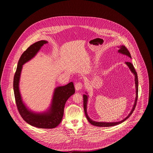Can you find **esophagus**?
Instances as JSON below:
<instances>
[{"instance_id":"34e87169","label":"esophagus","mask_w":153,"mask_h":153,"mask_svg":"<svg viewBox=\"0 0 153 153\" xmlns=\"http://www.w3.org/2000/svg\"><path fill=\"white\" fill-rule=\"evenodd\" d=\"M75 89H76V91L81 90V89H82V88H83V84H82V83H81V82H77V83L75 84Z\"/></svg>"}]
</instances>
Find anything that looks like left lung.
Returning <instances> with one entry per match:
<instances>
[{
    "label": "left lung",
    "instance_id": "1",
    "mask_svg": "<svg viewBox=\"0 0 153 153\" xmlns=\"http://www.w3.org/2000/svg\"><path fill=\"white\" fill-rule=\"evenodd\" d=\"M118 52L121 53L123 54L126 55L128 56H129L130 58H131V54L129 52V51L128 50V49L124 45H122L120 47V49L118 50ZM126 64L127 65V66L129 67V68L130 69L131 72L134 74L135 75V87H136V98H135V103L134 105V107L132 108V109L131 110V112L130 113V114L123 120L120 121V122H116V123H102V122H95L94 121L92 120H91L89 117L88 116L87 113V103L88 97L86 95H84L83 98H84V109L85 111V114L86 115V117L87 118L88 121L93 126H97V127H112V126H114L116 125H118L119 124L122 123L123 122H124V121H126L128 118H129V117H130L132 113L133 112L134 110L135 109V107H136V104H137V99H138V76H137V72L135 70V68L134 67L133 65L131 64L130 62H126Z\"/></svg>",
    "mask_w": 153,
    "mask_h": 153
}]
</instances>
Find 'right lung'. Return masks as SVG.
I'll return each mask as SVG.
<instances>
[{
	"instance_id": "add662e5",
	"label": "right lung",
	"mask_w": 153,
	"mask_h": 153,
	"mask_svg": "<svg viewBox=\"0 0 153 153\" xmlns=\"http://www.w3.org/2000/svg\"><path fill=\"white\" fill-rule=\"evenodd\" d=\"M48 42L40 41L31 45L23 53L18 61L17 69L14 75L13 90L18 110L22 118L29 124L41 128H54L62 121L64 110L67 100L75 93V88L72 82L55 89L52 102L48 112L36 114L31 112L25 106L22 101L19 89V82L22 65L35 56L41 48Z\"/></svg>"
}]
</instances>
